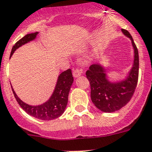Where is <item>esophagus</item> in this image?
<instances>
[{
    "mask_svg": "<svg viewBox=\"0 0 152 152\" xmlns=\"http://www.w3.org/2000/svg\"><path fill=\"white\" fill-rule=\"evenodd\" d=\"M82 71L81 70H79V69H76L74 70L73 72H72V75H73V77L74 78H77L79 76H80L82 75Z\"/></svg>",
    "mask_w": 152,
    "mask_h": 152,
    "instance_id": "esophagus-1",
    "label": "esophagus"
}]
</instances>
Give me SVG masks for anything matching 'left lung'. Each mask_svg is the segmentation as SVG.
<instances>
[{
  "label": "left lung",
  "instance_id": "obj_1",
  "mask_svg": "<svg viewBox=\"0 0 152 152\" xmlns=\"http://www.w3.org/2000/svg\"><path fill=\"white\" fill-rule=\"evenodd\" d=\"M125 37L131 40L134 61L130 69L121 80H114L107 73V68L102 63L91 65L86 72L91 84V101L103 112H114L124 107L131 99L137 87L139 72V55L136 45L129 32L122 29Z\"/></svg>",
  "mask_w": 152,
  "mask_h": 152
}]
</instances>
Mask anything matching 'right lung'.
I'll return each mask as SVG.
<instances>
[{"instance_id": "add662e5", "label": "right lung", "mask_w": 152, "mask_h": 152, "mask_svg": "<svg viewBox=\"0 0 152 152\" xmlns=\"http://www.w3.org/2000/svg\"><path fill=\"white\" fill-rule=\"evenodd\" d=\"M38 33L39 32L29 33L18 40L12 48L10 57L12 56L18 48L35 40ZM72 83L73 77L72 75V70L69 69L66 71L61 72L58 77L55 90L51 96L48 101L39 105H31L25 103L18 97L12 87V90L18 104L27 114L41 120H52L61 116L65 112L68 103V97Z\"/></svg>"}]
</instances>
